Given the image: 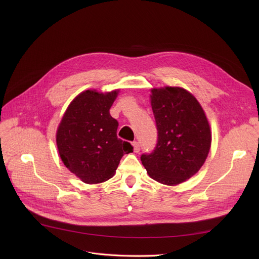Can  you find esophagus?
I'll use <instances>...</instances> for the list:
<instances>
[{"label":"esophagus","instance_id":"esophagus-1","mask_svg":"<svg viewBox=\"0 0 259 259\" xmlns=\"http://www.w3.org/2000/svg\"><path fill=\"white\" fill-rule=\"evenodd\" d=\"M132 145H133V151L134 152H140V150H141V146H140V144L138 143V142H133L132 143Z\"/></svg>","mask_w":259,"mask_h":259}]
</instances>
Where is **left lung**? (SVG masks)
<instances>
[{
	"mask_svg": "<svg viewBox=\"0 0 259 259\" xmlns=\"http://www.w3.org/2000/svg\"><path fill=\"white\" fill-rule=\"evenodd\" d=\"M151 106L157 143L141 156L149 176L165 185H179L193 176L205 162L211 131L201 106L180 87L153 89Z\"/></svg>",
	"mask_w": 259,
	"mask_h": 259,
	"instance_id": "left-lung-1",
	"label": "left lung"
}]
</instances>
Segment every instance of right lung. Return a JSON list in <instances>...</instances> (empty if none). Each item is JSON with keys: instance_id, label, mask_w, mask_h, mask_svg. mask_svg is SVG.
<instances>
[{"instance_id": "1", "label": "right lung", "mask_w": 259, "mask_h": 259, "mask_svg": "<svg viewBox=\"0 0 259 259\" xmlns=\"http://www.w3.org/2000/svg\"><path fill=\"white\" fill-rule=\"evenodd\" d=\"M118 91L99 93L86 90L71 102L57 132V144L64 165L86 184L111 179L130 143L117 138L118 121L110 108Z\"/></svg>"}]
</instances>
